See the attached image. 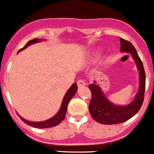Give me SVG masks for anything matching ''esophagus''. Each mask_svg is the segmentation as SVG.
I'll use <instances>...</instances> for the list:
<instances>
[{
    "instance_id": "esophagus-1",
    "label": "esophagus",
    "mask_w": 154,
    "mask_h": 154,
    "mask_svg": "<svg viewBox=\"0 0 154 154\" xmlns=\"http://www.w3.org/2000/svg\"><path fill=\"white\" fill-rule=\"evenodd\" d=\"M77 85L79 88H82V87L85 86L86 85V83H85V80L84 79H79L77 81Z\"/></svg>"
}]
</instances>
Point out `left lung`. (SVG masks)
Returning <instances> with one entry per match:
<instances>
[{"label":"left lung","instance_id":"1","mask_svg":"<svg viewBox=\"0 0 154 154\" xmlns=\"http://www.w3.org/2000/svg\"><path fill=\"white\" fill-rule=\"evenodd\" d=\"M121 51L131 54L139 72V88L135 99L127 106H117L111 103L96 84L89 85L92 99L89 105V111L92 118L102 124H118L124 123L133 117L141 109L144 99L145 72L142 61L135 47L129 41L121 38Z\"/></svg>","mask_w":154,"mask_h":154}]
</instances>
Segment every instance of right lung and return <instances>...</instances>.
Returning a JSON list of instances; mask_svg holds the SVG:
<instances>
[{
    "label": "right lung",
    "mask_w": 154,
    "mask_h": 154,
    "mask_svg": "<svg viewBox=\"0 0 154 154\" xmlns=\"http://www.w3.org/2000/svg\"><path fill=\"white\" fill-rule=\"evenodd\" d=\"M42 40H43V39H32V40L28 41L25 46L19 50V51H22V50L25 49V48H27V46H29L30 45L36 43V42H39ZM77 89H78V87H77L76 83H74L73 85L69 88V89L68 90L66 94H65L64 97H63V102H62L61 106H60V110L58 111V112H57L54 117H52V118H50V119L47 120V121H42V122H31V121H27V120L24 119V118H22L20 115H19V118L22 119V121H23V122H25L26 124L30 126V127H35V128L42 129V128H50V127H55V126L58 125L61 121H63V120H64L65 116H66V111H67L68 104H69L71 99H72V97H74V95L75 94V93H76L77 91Z\"/></svg>",
    "instance_id": "add662e5"
}]
</instances>
